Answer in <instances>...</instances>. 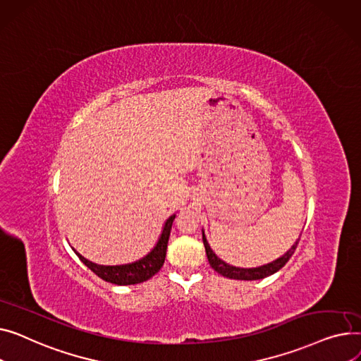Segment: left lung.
Returning a JSON list of instances; mask_svg holds the SVG:
<instances>
[{"instance_id": "left-lung-1", "label": "left lung", "mask_w": 361, "mask_h": 361, "mask_svg": "<svg viewBox=\"0 0 361 361\" xmlns=\"http://www.w3.org/2000/svg\"><path fill=\"white\" fill-rule=\"evenodd\" d=\"M299 240L295 242V245H293V247L287 253H284L281 258L275 259L271 264H267V265H262V267H258V268H236V267L227 265L226 262H223L220 258L216 257V253L211 250V247H209V245H208V242L204 236V233H202V242H204V246H205V252H207V258H208L209 265L213 267L214 271L221 274L223 277L233 279V280H261V279L268 277V275H272L274 272H277L293 257L295 247H298V245H299Z\"/></svg>"}]
</instances>
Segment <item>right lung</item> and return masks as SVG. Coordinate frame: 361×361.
Wrapping results in <instances>:
<instances>
[{"label": "right lung", "mask_w": 361, "mask_h": 361, "mask_svg": "<svg viewBox=\"0 0 361 361\" xmlns=\"http://www.w3.org/2000/svg\"><path fill=\"white\" fill-rule=\"evenodd\" d=\"M175 220V216L169 217V220L164 224V228L161 231V236L154 246V249L148 253L147 257L142 259L128 264V265H118V267H104V265H96L87 259H84L81 255L77 257L80 261L86 265L89 269H92L97 277L102 280L118 284V286H131V284H138L142 281H147L148 279H152L154 274L160 271V268L164 264L166 258V249H167V240L169 236H171V230H172V223Z\"/></svg>", "instance_id": "right-lung-1"}]
</instances>
